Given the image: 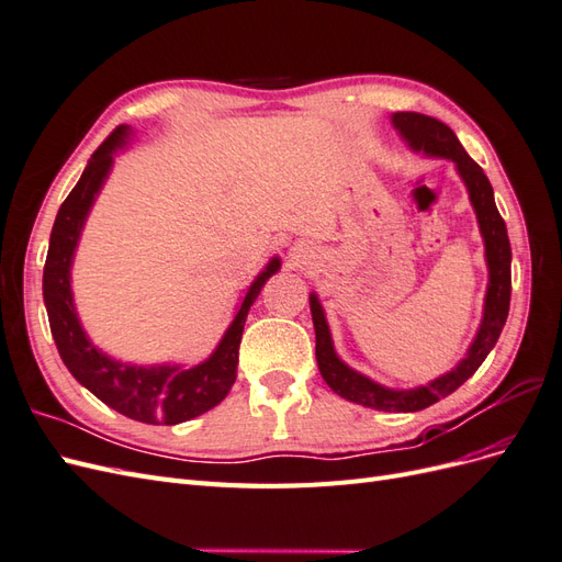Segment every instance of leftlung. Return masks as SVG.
<instances>
[{
    "label": "left lung",
    "mask_w": 562,
    "mask_h": 562,
    "mask_svg": "<svg viewBox=\"0 0 562 562\" xmlns=\"http://www.w3.org/2000/svg\"><path fill=\"white\" fill-rule=\"evenodd\" d=\"M391 122H394V126L401 131L403 138L411 143L413 149H424L427 155L452 159L457 164L459 176L467 182L475 215H479L481 234L485 239V258L490 267V283L481 330L475 335L467 359L459 361V366L452 368L448 375L429 382L427 386L394 391L359 375V372H353L337 359L328 323L326 316H323L316 295L310 297V304L316 330L318 370L335 394L351 403L375 407V411L384 413H417L434 405L436 401L450 396L454 389L462 386L473 372L481 368L490 349L497 345L508 316V304H512V244H508L504 217L497 211L495 194H492V184L487 176L483 173V168L467 155V149L457 140L454 131L440 122V119L419 112H396L391 116Z\"/></svg>",
    "instance_id": "8db88e82"
}]
</instances>
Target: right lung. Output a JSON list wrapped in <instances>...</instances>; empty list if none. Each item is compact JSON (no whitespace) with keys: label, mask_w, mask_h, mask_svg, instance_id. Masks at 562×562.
Listing matches in <instances>:
<instances>
[{"label":"right lung","mask_w":562,"mask_h":562,"mask_svg":"<svg viewBox=\"0 0 562 562\" xmlns=\"http://www.w3.org/2000/svg\"><path fill=\"white\" fill-rule=\"evenodd\" d=\"M126 133V126H116L108 135L103 145L93 151L75 190L63 201L54 229H50V244L44 265V302L50 335L56 339L60 359L79 384L131 419L145 424H180L211 411L229 394L236 380V363H239V347L248 310L265 281L274 274L281 262L277 258L271 260L248 288L223 342L206 363L190 370L171 366L135 368L116 363L108 359L105 353H100L83 335L77 321L70 291V265L83 220H87L91 203L112 166V151L124 145Z\"/></svg>","instance_id":"add662e5"}]
</instances>
